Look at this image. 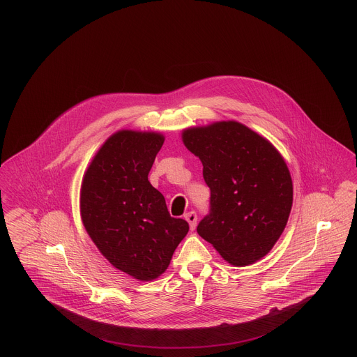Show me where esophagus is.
Segmentation results:
<instances>
[{
	"label": "esophagus",
	"instance_id": "34e87169",
	"mask_svg": "<svg viewBox=\"0 0 357 357\" xmlns=\"http://www.w3.org/2000/svg\"><path fill=\"white\" fill-rule=\"evenodd\" d=\"M185 220L188 221L191 231H194V229H195V227H197V221H198L197 213H195V211H190V213H187V214H185Z\"/></svg>",
	"mask_w": 357,
	"mask_h": 357
}]
</instances>
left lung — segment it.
<instances>
[{
  "instance_id": "1",
  "label": "left lung",
  "mask_w": 357,
  "mask_h": 357,
  "mask_svg": "<svg viewBox=\"0 0 357 357\" xmlns=\"http://www.w3.org/2000/svg\"><path fill=\"white\" fill-rule=\"evenodd\" d=\"M181 139L201 159L210 188V214L198 234L231 265L255 264L280 238L293 206V181L282 153L236 121L187 128Z\"/></svg>"
}]
</instances>
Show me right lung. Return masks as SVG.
Masks as SVG:
<instances>
[{"label":"right lung","mask_w":357,"mask_h":357,"mask_svg":"<svg viewBox=\"0 0 357 357\" xmlns=\"http://www.w3.org/2000/svg\"><path fill=\"white\" fill-rule=\"evenodd\" d=\"M165 136L122 129L89 163L81 184L82 224L112 266L151 282L169 266L190 227L170 217L163 195L149 181Z\"/></svg>","instance_id":"1"}]
</instances>
